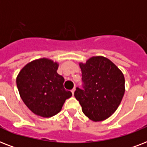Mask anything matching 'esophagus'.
<instances>
[{
	"mask_svg": "<svg viewBox=\"0 0 147 147\" xmlns=\"http://www.w3.org/2000/svg\"><path fill=\"white\" fill-rule=\"evenodd\" d=\"M75 91H76V88H73L72 89H71V93H72V94H74V93H75Z\"/></svg>",
	"mask_w": 147,
	"mask_h": 147,
	"instance_id": "esophagus-1",
	"label": "esophagus"
}]
</instances>
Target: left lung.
<instances>
[{
  "label": "left lung",
  "mask_w": 147,
  "mask_h": 147,
  "mask_svg": "<svg viewBox=\"0 0 147 147\" xmlns=\"http://www.w3.org/2000/svg\"><path fill=\"white\" fill-rule=\"evenodd\" d=\"M79 66L84 89L77 88L75 97L90 120L105 121L116 111L122 100L125 92L123 74L104 56L91 57Z\"/></svg>",
  "instance_id": "8db88e82"
}]
</instances>
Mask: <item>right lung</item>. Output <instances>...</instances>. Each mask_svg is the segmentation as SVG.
<instances>
[{
    "instance_id": "1",
    "label": "right lung",
    "mask_w": 147,
    "mask_h": 147,
    "mask_svg": "<svg viewBox=\"0 0 147 147\" xmlns=\"http://www.w3.org/2000/svg\"><path fill=\"white\" fill-rule=\"evenodd\" d=\"M58 62L42 58L26 64L17 77V86L24 104L42 117H51L62 110L72 95L64 88V78L57 73Z\"/></svg>"
}]
</instances>
